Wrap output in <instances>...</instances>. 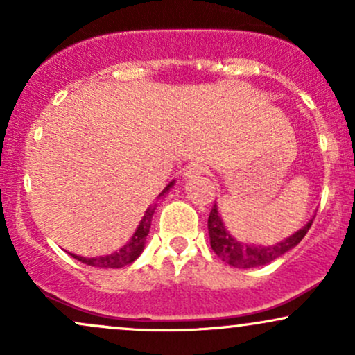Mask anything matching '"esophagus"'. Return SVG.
Segmentation results:
<instances>
[{"label":"esophagus","instance_id":"1","mask_svg":"<svg viewBox=\"0 0 355 355\" xmlns=\"http://www.w3.org/2000/svg\"><path fill=\"white\" fill-rule=\"evenodd\" d=\"M205 173V166H203L202 164H198V162H191V164L187 165L185 172H183V175H185L187 178H193V177H198V175Z\"/></svg>","mask_w":355,"mask_h":355}]
</instances>
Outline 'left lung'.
<instances>
[{
  "label": "left lung",
  "mask_w": 355,
  "mask_h": 355,
  "mask_svg": "<svg viewBox=\"0 0 355 355\" xmlns=\"http://www.w3.org/2000/svg\"><path fill=\"white\" fill-rule=\"evenodd\" d=\"M313 220L302 227L299 232H295L294 235H291L288 239H285L284 242H279L277 245L272 247H260V245H247V243L239 242L235 240L229 232L223 227L222 218L218 215L217 205L211 207L210 215H209V235H210V245L211 250L217 254L223 262H227L232 267L237 268H252V267H260L270 263L272 260H275L277 257L284 255L285 252H288L291 248H294L297 243L305 237L309 229H311Z\"/></svg>",
  "instance_id": "1"
}]
</instances>
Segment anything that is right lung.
<instances>
[{
  "label": "right lung",
  "instance_id": "right-lung-1",
  "mask_svg": "<svg viewBox=\"0 0 355 355\" xmlns=\"http://www.w3.org/2000/svg\"><path fill=\"white\" fill-rule=\"evenodd\" d=\"M172 185H173V182L170 183V185H166L165 190L162 191L160 195L166 193V191L172 189ZM153 211H155L153 207H150V209L145 211L144 218H141L140 225H138V229H137L135 234H133V237L128 240V243H126V245H123L120 248V250L115 252V254L103 255V257H93V259H87V257H80V255H75V254H71V257H73V259L80 260L81 263H87V266H92V267L120 268V267L130 266L133 260L138 259V255L141 254V250H144L146 235H148L150 225H152Z\"/></svg>",
  "mask_w": 355,
  "mask_h": 355
}]
</instances>
